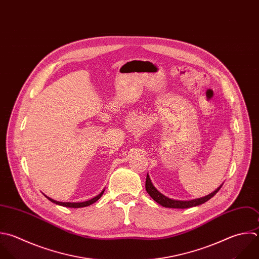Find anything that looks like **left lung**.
I'll return each instance as SVG.
<instances>
[{"label":"left lung","instance_id":"8db88e82","mask_svg":"<svg viewBox=\"0 0 259 259\" xmlns=\"http://www.w3.org/2000/svg\"><path fill=\"white\" fill-rule=\"evenodd\" d=\"M221 187H222V185L220 187H218L214 191L209 193L208 195H205L200 198H195V199H191V200H176V199L169 198V197L165 196L164 194H162L160 191H158L157 188L153 185L149 174H147V178H146V190L150 194V196L156 202L161 204L162 206L171 207V208H187V207H192V206H196L201 203H204L205 201L210 199L220 190Z\"/></svg>","mask_w":259,"mask_h":259}]
</instances>
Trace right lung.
<instances>
[{"instance_id": "1", "label": "right lung", "mask_w": 259, "mask_h": 259, "mask_svg": "<svg viewBox=\"0 0 259 259\" xmlns=\"http://www.w3.org/2000/svg\"><path fill=\"white\" fill-rule=\"evenodd\" d=\"M103 192H104V189H103V190H102V191H101L97 196H95V197H93V198H91V199H89V200L83 201V202H63V201H57V200H55V199H53V198L49 197V196H48V195H46V194H45V196H46L48 199H50L52 202L56 203V204L63 205V206H67V207H74V208H78V207L88 206V205H90V204L94 203L95 201H97V200L102 196Z\"/></svg>"}]
</instances>
